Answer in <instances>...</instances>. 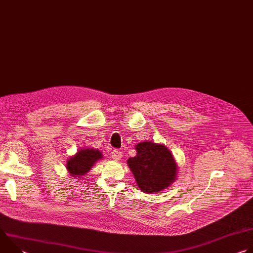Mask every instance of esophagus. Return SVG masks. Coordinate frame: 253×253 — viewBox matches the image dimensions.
Segmentation results:
<instances>
[{
	"mask_svg": "<svg viewBox=\"0 0 253 253\" xmlns=\"http://www.w3.org/2000/svg\"><path fill=\"white\" fill-rule=\"evenodd\" d=\"M112 158L115 160V161H118V160H120L121 158H122V152L120 151V150H118V149H114L113 151H112Z\"/></svg>",
	"mask_w": 253,
	"mask_h": 253,
	"instance_id": "obj_1",
	"label": "esophagus"
}]
</instances>
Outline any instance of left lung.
<instances>
[{"label":"left lung","mask_w":253,"mask_h":253,"mask_svg":"<svg viewBox=\"0 0 253 253\" xmlns=\"http://www.w3.org/2000/svg\"><path fill=\"white\" fill-rule=\"evenodd\" d=\"M136 150L137 155L130 157L127 162L142 191L158 192L174 181L177 166L164 145L145 141L138 143Z\"/></svg>","instance_id":"8db88e82"}]
</instances>
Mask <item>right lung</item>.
I'll list each match as a JSON object with an SVG mask.
<instances>
[{
  "instance_id": "right-lung-1",
  "label": "right lung",
  "mask_w": 253,
  "mask_h": 253,
  "mask_svg": "<svg viewBox=\"0 0 253 253\" xmlns=\"http://www.w3.org/2000/svg\"><path fill=\"white\" fill-rule=\"evenodd\" d=\"M101 158V152L96 149H81L75 156L68 160L67 169L73 176H82L85 175L94 163Z\"/></svg>"
}]
</instances>
